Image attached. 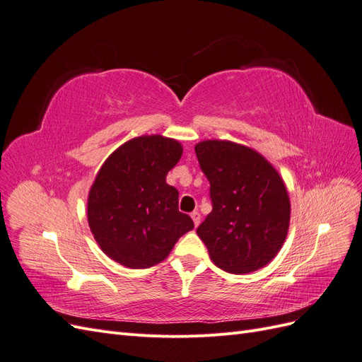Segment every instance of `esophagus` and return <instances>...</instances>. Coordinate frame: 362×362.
Returning a JSON list of instances; mask_svg holds the SVG:
<instances>
[{
	"instance_id": "1",
	"label": "esophagus",
	"mask_w": 362,
	"mask_h": 362,
	"mask_svg": "<svg viewBox=\"0 0 362 362\" xmlns=\"http://www.w3.org/2000/svg\"><path fill=\"white\" fill-rule=\"evenodd\" d=\"M190 216H192V218H193L194 226H198V225L201 223V214H199L198 211H193Z\"/></svg>"
}]
</instances>
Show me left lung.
Instances as JSON below:
<instances>
[{"instance_id":"left-lung-1","label":"left lung","mask_w":362,"mask_h":362,"mask_svg":"<svg viewBox=\"0 0 362 362\" xmlns=\"http://www.w3.org/2000/svg\"><path fill=\"white\" fill-rule=\"evenodd\" d=\"M194 152L213 204L196 234L211 261L235 275L264 267L286 242L290 225V199L279 173L257 151L234 141L205 140Z\"/></svg>"}]
</instances>
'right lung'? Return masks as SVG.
<instances>
[{
    "label": "right lung",
    "mask_w": 362,
    "mask_h": 362,
    "mask_svg": "<svg viewBox=\"0 0 362 362\" xmlns=\"http://www.w3.org/2000/svg\"><path fill=\"white\" fill-rule=\"evenodd\" d=\"M182 156L180 141L163 136L128 140L105 160L87 199V221L107 257L131 269L166 258L194 228L178 210V190L166 182Z\"/></svg>",
    "instance_id": "obj_1"
}]
</instances>
